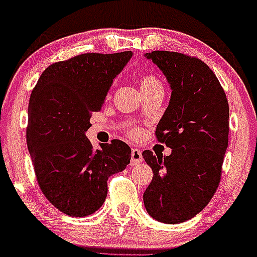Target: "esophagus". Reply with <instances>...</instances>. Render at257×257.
<instances>
[{
    "mask_svg": "<svg viewBox=\"0 0 257 257\" xmlns=\"http://www.w3.org/2000/svg\"><path fill=\"white\" fill-rule=\"evenodd\" d=\"M142 161H144V158H142V153L141 151L139 150V148H132L131 150V165L132 166H136L139 165V163H141Z\"/></svg>",
    "mask_w": 257,
    "mask_h": 257,
    "instance_id": "1",
    "label": "esophagus"
}]
</instances>
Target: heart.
Listing matches in <instances>:
<instances>
[{
    "label": "heart",
    "instance_id": "1",
    "mask_svg": "<svg viewBox=\"0 0 257 257\" xmlns=\"http://www.w3.org/2000/svg\"><path fill=\"white\" fill-rule=\"evenodd\" d=\"M140 89H141L142 94L148 91H152L156 89H162V83L158 79L157 75L153 73H144L139 76ZM128 136L134 140H139L142 137V130L140 127H131L127 131Z\"/></svg>",
    "mask_w": 257,
    "mask_h": 257
}]
</instances>
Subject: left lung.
Here are the masks:
<instances>
[{"label":"left lung","instance_id":"obj_1","mask_svg":"<svg viewBox=\"0 0 257 257\" xmlns=\"http://www.w3.org/2000/svg\"><path fill=\"white\" fill-rule=\"evenodd\" d=\"M146 57L171 84V101L156 137L172 153H142L153 171L144 203L156 220L179 224L207 207L220 183L229 141V104L218 78L203 60L168 50H153Z\"/></svg>","mask_w":257,"mask_h":257}]
</instances>
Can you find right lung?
Listing matches in <instances>:
<instances>
[{
    "instance_id": "1",
    "label": "right lung",
    "mask_w": 257,
    "mask_h": 257,
    "mask_svg": "<svg viewBox=\"0 0 257 257\" xmlns=\"http://www.w3.org/2000/svg\"><path fill=\"white\" fill-rule=\"evenodd\" d=\"M132 52L85 53L53 63L42 73L28 105L27 145L39 188L70 216L95 213L107 195V179L123 171L131 148L120 140L94 150L85 132L101 110L113 78Z\"/></svg>"
}]
</instances>
